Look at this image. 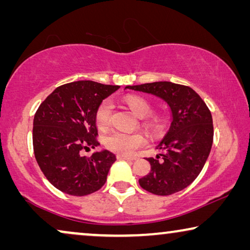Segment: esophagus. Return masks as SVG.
I'll list each match as a JSON object with an SVG mask.
<instances>
[{
  "instance_id": "obj_1",
  "label": "esophagus",
  "mask_w": 250,
  "mask_h": 250,
  "mask_svg": "<svg viewBox=\"0 0 250 250\" xmlns=\"http://www.w3.org/2000/svg\"><path fill=\"white\" fill-rule=\"evenodd\" d=\"M118 159H126V160H135L136 157L133 156H126V155H117Z\"/></svg>"
}]
</instances>
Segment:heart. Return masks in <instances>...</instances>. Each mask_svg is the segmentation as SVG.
<instances>
[{
  "instance_id": "obj_1",
  "label": "heart",
  "mask_w": 250,
  "mask_h": 250,
  "mask_svg": "<svg viewBox=\"0 0 250 250\" xmlns=\"http://www.w3.org/2000/svg\"><path fill=\"white\" fill-rule=\"evenodd\" d=\"M125 102L129 109L140 118L146 117L151 111V105L146 99L138 95H126ZM112 112V104L110 100H104L98 105L95 110V123L99 128L107 127L110 123ZM146 143V139L139 133H123L118 131L110 132L104 138V145L111 151L128 155L142 146Z\"/></svg>"
}]
</instances>
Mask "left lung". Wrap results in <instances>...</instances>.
<instances>
[{
    "mask_svg": "<svg viewBox=\"0 0 250 250\" xmlns=\"http://www.w3.org/2000/svg\"><path fill=\"white\" fill-rule=\"evenodd\" d=\"M163 99L172 111V123L158 148L164 153L150 157L151 170L139 180L142 189L168 196L190 186L209 156L214 138L213 118L199 94L186 85L155 82L126 86Z\"/></svg>",
    "mask_w": 250,
    "mask_h": 250,
    "instance_id": "8db88e82",
    "label": "left lung"
}]
</instances>
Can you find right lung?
Returning <instances> with one entry per match:
<instances>
[{"instance_id": "add662e5", "label": "right lung", "mask_w": 250, "mask_h": 250, "mask_svg": "<svg viewBox=\"0 0 250 250\" xmlns=\"http://www.w3.org/2000/svg\"><path fill=\"white\" fill-rule=\"evenodd\" d=\"M119 88L93 81L57 87L34 116L33 146L36 162L49 182L70 196H86L101 189L116 156L108 150L82 156L100 145L95 110Z\"/></svg>"}]
</instances>
